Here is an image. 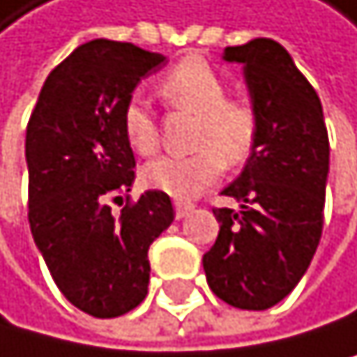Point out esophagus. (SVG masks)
<instances>
[{
  "instance_id": "obj_1",
  "label": "esophagus",
  "mask_w": 357,
  "mask_h": 357,
  "mask_svg": "<svg viewBox=\"0 0 357 357\" xmlns=\"http://www.w3.org/2000/svg\"><path fill=\"white\" fill-rule=\"evenodd\" d=\"M191 211H193V204H191V202H180V199L175 202V218H177V220L186 218L188 213H191Z\"/></svg>"
}]
</instances>
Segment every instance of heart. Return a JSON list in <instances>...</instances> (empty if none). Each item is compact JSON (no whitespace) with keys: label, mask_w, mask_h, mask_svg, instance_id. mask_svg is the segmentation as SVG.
I'll list each match as a JSON object with an SVG mask.
<instances>
[{"label":"heart","mask_w":357,"mask_h":357,"mask_svg":"<svg viewBox=\"0 0 357 357\" xmlns=\"http://www.w3.org/2000/svg\"><path fill=\"white\" fill-rule=\"evenodd\" d=\"M160 95L175 111L195 115L191 149L186 158H158L142 169V180L153 191L188 199L213 184L224 166L249 160L257 139V117L242 100L227 97V86L202 57H186L164 75ZM122 128L130 149L149 155L158 149V122L142 97H130L122 111Z\"/></svg>","instance_id":"obj_1"}]
</instances>
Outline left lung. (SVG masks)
<instances>
[{
    "mask_svg": "<svg viewBox=\"0 0 357 357\" xmlns=\"http://www.w3.org/2000/svg\"><path fill=\"white\" fill-rule=\"evenodd\" d=\"M222 59L242 64L257 139L222 191L240 211L213 208L220 233L202 264L220 300L264 311L296 289L320 244L329 135L320 97L284 46L257 37L224 48Z\"/></svg>",
    "mask_w": 357,
    "mask_h": 357,
    "instance_id": "obj_1",
    "label": "left lung"
}]
</instances>
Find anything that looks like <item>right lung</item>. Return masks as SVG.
Masks as SVG:
<instances>
[{
  "label": "right lung",
  "instance_id": "obj_1",
  "mask_svg": "<svg viewBox=\"0 0 357 357\" xmlns=\"http://www.w3.org/2000/svg\"><path fill=\"white\" fill-rule=\"evenodd\" d=\"M166 57L135 44L93 39L50 70L26 128L28 222L64 298L93 318H117L146 298L149 246L175 218L171 197L130 191L135 155L122 111Z\"/></svg>",
  "mask_w": 357,
  "mask_h": 357
}]
</instances>
